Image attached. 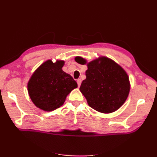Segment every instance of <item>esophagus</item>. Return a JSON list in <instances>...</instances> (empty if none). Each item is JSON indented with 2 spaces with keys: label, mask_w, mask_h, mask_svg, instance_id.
Returning <instances> with one entry per match:
<instances>
[{
  "label": "esophagus",
  "mask_w": 157,
  "mask_h": 157,
  "mask_svg": "<svg viewBox=\"0 0 157 157\" xmlns=\"http://www.w3.org/2000/svg\"><path fill=\"white\" fill-rule=\"evenodd\" d=\"M81 82H82L81 79H78V80H77V83H78V86H80V84H81Z\"/></svg>",
  "instance_id": "obj_1"
}]
</instances>
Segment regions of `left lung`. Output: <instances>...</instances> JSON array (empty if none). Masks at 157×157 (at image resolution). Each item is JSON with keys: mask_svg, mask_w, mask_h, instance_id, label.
Listing matches in <instances>:
<instances>
[{"mask_svg": "<svg viewBox=\"0 0 157 157\" xmlns=\"http://www.w3.org/2000/svg\"><path fill=\"white\" fill-rule=\"evenodd\" d=\"M75 60L88 68L86 78L82 81L79 90L90 107L103 113L118 110L126 101L130 90L126 71L113 60L103 56L89 63L78 56Z\"/></svg>", "mask_w": 157, "mask_h": 157, "instance_id": "left-lung-1", "label": "left lung"}]
</instances>
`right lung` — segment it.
Masks as SVG:
<instances>
[{
  "instance_id": "obj_1",
  "label": "right lung",
  "mask_w": 157,
  "mask_h": 157,
  "mask_svg": "<svg viewBox=\"0 0 157 157\" xmlns=\"http://www.w3.org/2000/svg\"><path fill=\"white\" fill-rule=\"evenodd\" d=\"M64 61L51 59L36 69L28 83V94L33 102L41 110L52 111L64 103L67 95L78 87L72 76L63 71Z\"/></svg>"
}]
</instances>
